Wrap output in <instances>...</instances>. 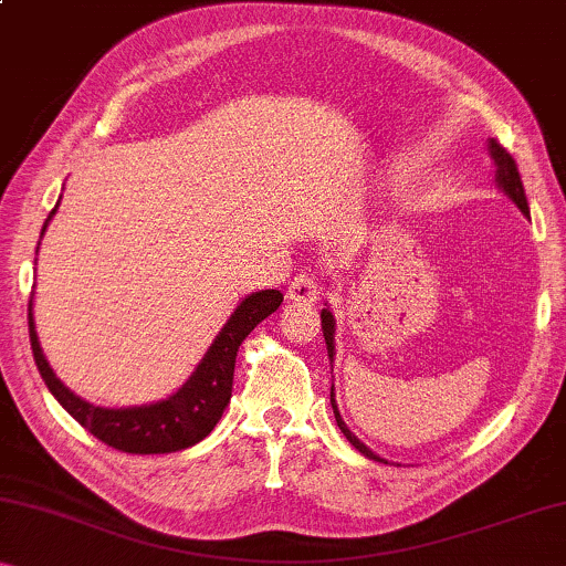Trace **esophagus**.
I'll use <instances>...</instances> for the list:
<instances>
[{
	"mask_svg": "<svg viewBox=\"0 0 566 566\" xmlns=\"http://www.w3.org/2000/svg\"><path fill=\"white\" fill-rule=\"evenodd\" d=\"M318 283H316V277L313 275H308V273H303V275H295L293 281H291V285H289V301H293V303H313V301H318Z\"/></svg>",
	"mask_w": 566,
	"mask_h": 566,
	"instance_id": "esophagus-1",
	"label": "esophagus"
}]
</instances>
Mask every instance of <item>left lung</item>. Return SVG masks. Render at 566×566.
<instances>
[{
	"instance_id": "obj_1",
	"label": "left lung",
	"mask_w": 566,
	"mask_h": 566,
	"mask_svg": "<svg viewBox=\"0 0 566 566\" xmlns=\"http://www.w3.org/2000/svg\"><path fill=\"white\" fill-rule=\"evenodd\" d=\"M489 151L493 156L495 161V181H499V189H503V195H506L511 202H514L521 212H524L528 217V202H526V192H524V181H521V174H518V167L514 161V156H511L503 146L495 142V138H491L489 142ZM321 328H324V338H326V349H328V359L334 361V334H336V321H334V313L324 308L321 311ZM332 407H334V417H336V424L338 430H342L346 434V440L352 442V446L359 450L361 455H367L369 460H377V463H385V458L374 455L371 450L364 446V442L356 438V434L346 428V422L342 420V415H338V407H336V399H334V387H332Z\"/></svg>"
}]
</instances>
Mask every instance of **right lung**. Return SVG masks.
<instances>
[{"instance_id": "obj_1", "label": "right lung", "mask_w": 566, "mask_h": 566, "mask_svg": "<svg viewBox=\"0 0 566 566\" xmlns=\"http://www.w3.org/2000/svg\"><path fill=\"white\" fill-rule=\"evenodd\" d=\"M57 210V205H55ZM52 210L42 224V234L52 220ZM283 303L281 291H258L250 293L230 316L228 324L207 349L205 359L197 364L181 389L171 397L159 399L154 405L142 407H95L73 395L63 381L55 377V371L40 349V338L34 332L32 318V301L28 306V324H30V344L34 354V364L45 379L48 389L60 405L65 407L71 417L83 424L85 430L95 434L108 448H116L120 453L134 455H156V453H177V450L192 448L195 442L205 440L214 430L220 417L232 397V377H234V359H238L240 344L253 328L271 316L273 311Z\"/></svg>"}]
</instances>
